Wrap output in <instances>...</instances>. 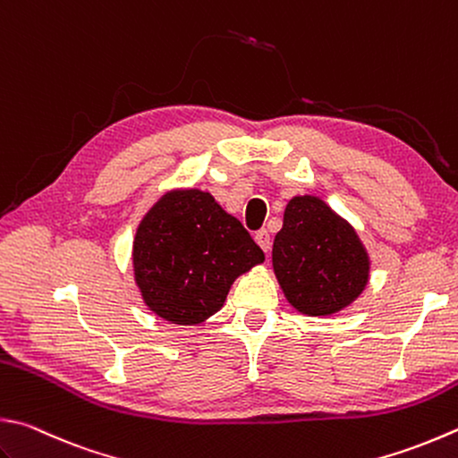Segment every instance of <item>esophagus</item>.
Returning <instances> with one entry per match:
<instances>
[{"label":"esophagus","instance_id":"34e87169","mask_svg":"<svg viewBox=\"0 0 458 458\" xmlns=\"http://www.w3.org/2000/svg\"><path fill=\"white\" fill-rule=\"evenodd\" d=\"M255 241H257V245L261 247L265 253L271 251V237H269V233H267V229L257 231L255 233Z\"/></svg>","mask_w":458,"mask_h":458}]
</instances>
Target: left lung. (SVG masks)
<instances>
[{"label": "left lung", "instance_id": "8db88e82", "mask_svg": "<svg viewBox=\"0 0 458 458\" xmlns=\"http://www.w3.org/2000/svg\"><path fill=\"white\" fill-rule=\"evenodd\" d=\"M273 271L301 315L329 317L365 291L370 259L347 219L315 195H297L273 241Z\"/></svg>", "mask_w": 458, "mask_h": 458}]
</instances>
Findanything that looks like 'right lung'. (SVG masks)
Here are the masks:
<instances>
[{
    "label": "right lung",
    "mask_w": 458,
    "mask_h": 458,
    "mask_svg": "<svg viewBox=\"0 0 458 458\" xmlns=\"http://www.w3.org/2000/svg\"><path fill=\"white\" fill-rule=\"evenodd\" d=\"M133 277L143 303L174 325L217 313L239 275L265 261L241 221L201 189H171L133 237Z\"/></svg>",
    "instance_id": "add662e5"
}]
</instances>
